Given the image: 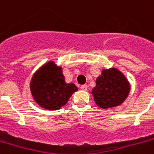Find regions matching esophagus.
Returning <instances> with one entry per match:
<instances>
[{
    "label": "esophagus",
    "instance_id": "esophagus-1",
    "mask_svg": "<svg viewBox=\"0 0 154 154\" xmlns=\"http://www.w3.org/2000/svg\"><path fill=\"white\" fill-rule=\"evenodd\" d=\"M87 88H88V86H87V85H82V86H81V89H82V90H87Z\"/></svg>",
    "mask_w": 154,
    "mask_h": 154
}]
</instances>
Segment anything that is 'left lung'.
I'll list each match as a JSON object with an SVG mask.
<instances>
[{"label":"left lung","instance_id":"1","mask_svg":"<svg viewBox=\"0 0 154 154\" xmlns=\"http://www.w3.org/2000/svg\"><path fill=\"white\" fill-rule=\"evenodd\" d=\"M130 83L119 69H103L102 74L96 79L95 87L91 94L97 105L108 109L121 105L130 92Z\"/></svg>","mask_w":154,"mask_h":154}]
</instances>
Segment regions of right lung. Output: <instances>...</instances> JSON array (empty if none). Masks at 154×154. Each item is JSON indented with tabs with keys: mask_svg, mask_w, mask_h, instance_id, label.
I'll list each match as a JSON object with an SVG mask.
<instances>
[{
	"mask_svg": "<svg viewBox=\"0 0 154 154\" xmlns=\"http://www.w3.org/2000/svg\"><path fill=\"white\" fill-rule=\"evenodd\" d=\"M30 90L34 100L41 107L56 111L65 105L78 89L73 83H66L61 67L50 60L34 73Z\"/></svg>",
	"mask_w": 154,
	"mask_h": 154,
	"instance_id": "right-lung-1",
	"label": "right lung"
}]
</instances>
